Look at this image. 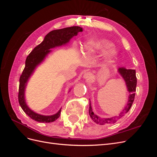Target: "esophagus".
<instances>
[{
    "instance_id": "1",
    "label": "esophagus",
    "mask_w": 157,
    "mask_h": 157,
    "mask_svg": "<svg viewBox=\"0 0 157 157\" xmlns=\"http://www.w3.org/2000/svg\"><path fill=\"white\" fill-rule=\"evenodd\" d=\"M83 77H84V78H85L86 80H90V79H92V74L90 73H85V74L84 75Z\"/></svg>"
}]
</instances>
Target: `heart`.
<instances>
[{"label":"heart","instance_id":"obj_1","mask_svg":"<svg viewBox=\"0 0 157 157\" xmlns=\"http://www.w3.org/2000/svg\"><path fill=\"white\" fill-rule=\"evenodd\" d=\"M113 46V44L110 41L107 40H98L90 42L88 45H87L86 50V52H105L108 49V50L105 52V56H104V60H105L106 63H109L116 59L118 56L117 50L115 48H112Z\"/></svg>","mask_w":157,"mask_h":157}]
</instances>
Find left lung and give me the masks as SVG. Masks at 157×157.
<instances>
[{
	"label": "left lung",
	"instance_id": "8db88e82",
	"mask_svg": "<svg viewBox=\"0 0 157 157\" xmlns=\"http://www.w3.org/2000/svg\"><path fill=\"white\" fill-rule=\"evenodd\" d=\"M118 72L122 77L124 78L126 82L128 91L129 92L130 94L128 96V100L127 104L124 109H123L122 112L118 115V116H115L111 118H101L94 113L91 107V103H90L89 107V115L91 117L92 121L96 122V124L99 125H105L109 124H113L115 123L118 120H120L124 117L126 114L129 111L130 109L133 102L134 101L135 98V92L137 85V78L136 75V70L134 69H127L124 67H120L118 69Z\"/></svg>",
	"mask_w": 157,
	"mask_h": 157
}]
</instances>
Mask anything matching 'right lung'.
<instances>
[{
    "label": "right lung",
    "mask_w": 157,
    "mask_h": 157,
    "mask_svg": "<svg viewBox=\"0 0 157 157\" xmlns=\"http://www.w3.org/2000/svg\"><path fill=\"white\" fill-rule=\"evenodd\" d=\"M81 31H82V28L78 26L52 31L45 36L44 40L36 46L27 57L25 68L20 78L18 101L23 111L33 120L40 122H52L59 117L61 110L60 109L56 114L50 116L42 115L33 111L27 106L25 99V90L28 80L34 72L35 68L42 62L46 56L51 52L50 49L67 44L71 38L77 36L78 33Z\"/></svg>",
    "instance_id": "1"
}]
</instances>
